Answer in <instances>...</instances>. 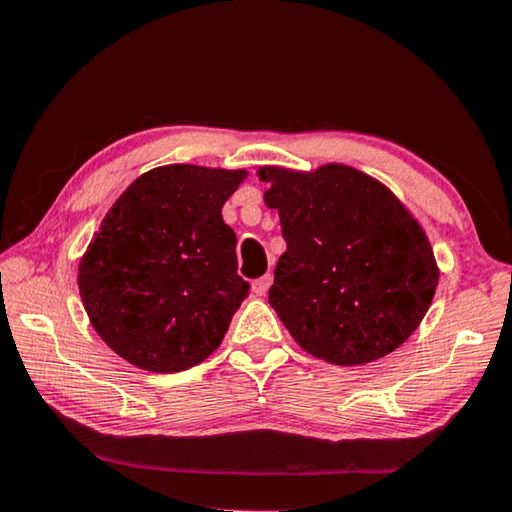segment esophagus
Returning <instances> with one entry per match:
<instances>
[{"instance_id": "1", "label": "esophagus", "mask_w": 512, "mask_h": 512, "mask_svg": "<svg viewBox=\"0 0 512 512\" xmlns=\"http://www.w3.org/2000/svg\"><path fill=\"white\" fill-rule=\"evenodd\" d=\"M271 287V275H264V278H259L253 282V294L255 296H266V291Z\"/></svg>"}]
</instances>
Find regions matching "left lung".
Masks as SVG:
<instances>
[{"mask_svg": "<svg viewBox=\"0 0 512 512\" xmlns=\"http://www.w3.org/2000/svg\"><path fill=\"white\" fill-rule=\"evenodd\" d=\"M287 250L269 303L305 353L339 367L385 358L419 328L440 266L415 214L346 164L262 166Z\"/></svg>", "mask_w": 512, "mask_h": 512, "instance_id": "1", "label": "left lung"}]
</instances>
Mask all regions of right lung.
<instances>
[{
  "mask_svg": "<svg viewBox=\"0 0 512 512\" xmlns=\"http://www.w3.org/2000/svg\"><path fill=\"white\" fill-rule=\"evenodd\" d=\"M246 177V168L168 164L113 202L77 271L84 310L113 353L177 373L221 346L250 289L221 214Z\"/></svg>",
  "mask_w": 512,
  "mask_h": 512,
  "instance_id": "1",
  "label": "right lung"
}]
</instances>
